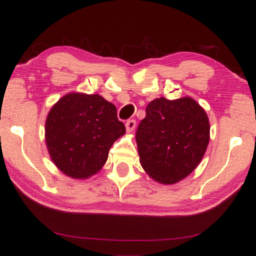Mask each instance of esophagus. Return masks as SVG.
<instances>
[{
	"mask_svg": "<svg viewBox=\"0 0 256 256\" xmlns=\"http://www.w3.org/2000/svg\"><path fill=\"white\" fill-rule=\"evenodd\" d=\"M125 126H126V131L132 132V131L134 130V128H136V120H134V119H130V120L126 122Z\"/></svg>",
	"mask_w": 256,
	"mask_h": 256,
	"instance_id": "esophagus-1",
	"label": "esophagus"
}]
</instances>
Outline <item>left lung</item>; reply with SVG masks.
Segmentation results:
<instances>
[{"instance_id":"left-lung-1","label":"left lung","mask_w":256,"mask_h":256,"mask_svg":"<svg viewBox=\"0 0 256 256\" xmlns=\"http://www.w3.org/2000/svg\"><path fill=\"white\" fill-rule=\"evenodd\" d=\"M210 128L208 116L193 98H156L136 136L142 168L162 185L179 182L202 160Z\"/></svg>"}]
</instances>
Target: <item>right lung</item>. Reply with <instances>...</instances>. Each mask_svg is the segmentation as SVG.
Here are the masks:
<instances>
[{"label":"right lung","instance_id":"1","mask_svg":"<svg viewBox=\"0 0 256 256\" xmlns=\"http://www.w3.org/2000/svg\"><path fill=\"white\" fill-rule=\"evenodd\" d=\"M124 134L117 108L98 94H66L46 116V144L51 162L72 179L97 174L108 150Z\"/></svg>","mask_w":256,"mask_h":256}]
</instances>
